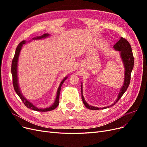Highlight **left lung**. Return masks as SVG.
<instances>
[{"label":"left lung","instance_id":"1","mask_svg":"<svg viewBox=\"0 0 147 147\" xmlns=\"http://www.w3.org/2000/svg\"><path fill=\"white\" fill-rule=\"evenodd\" d=\"M113 48L115 51H117L119 52V55L121 57V59L122 60L124 68V83L121 88H120L119 92L118 93V95L116 100L115 101L113 104H112L110 106L105 107H102L98 108L96 107L92 106L91 105H89L86 100H84V98L83 95V84L82 83V99L83 100V104L84 106L88 109L90 110H101V109H105L110 107L113 106L119 100V99L121 98L122 96L124 94V93L126 92L127 89L129 85L130 80H131V75L132 70L134 67V58L133 56L132 48L131 45L129 44L125 38L121 37L119 40L117 42V43L115 44L113 46Z\"/></svg>","mask_w":147,"mask_h":147}]
</instances>
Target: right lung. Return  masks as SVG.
Returning a JSON list of instances; mask_svg holds the SVG:
<instances>
[{
    "instance_id": "add662e5",
    "label": "right lung",
    "mask_w": 147,
    "mask_h": 147,
    "mask_svg": "<svg viewBox=\"0 0 147 147\" xmlns=\"http://www.w3.org/2000/svg\"><path fill=\"white\" fill-rule=\"evenodd\" d=\"M50 35L49 34H43L41 36H37L34 38H33L32 40H40V39H43L47 37H50ZM26 43V41L23 40L18 45L16 49V51H15V54L14 56V57H13V61H12V63H11V74H12V77H13V87H14L15 91L16 92V94L18 95V96L20 97V99L22 100V101L23 102V103L24 105L27 107L28 109H32L33 110L37 111V112H48V111H51L55 109L57 106L59 105V94H60V91H61V86L63 85V83L65 80L67 78L68 76L65 77L63 80L61 81L59 86L57 88V91L56 93V97L55 100L51 106L48 107L47 108H38L37 107L34 105L32 102H30L29 100H28L26 97L22 94V92L20 90V88L19 86V83H18V58H19V56L20 54V51L22 47H23V45L24 44Z\"/></svg>"
}]
</instances>
